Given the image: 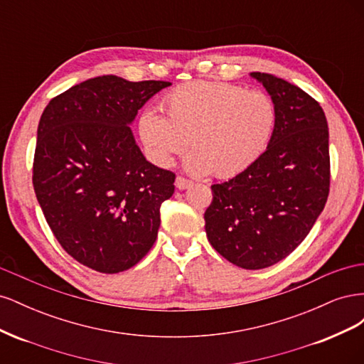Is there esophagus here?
I'll return each instance as SVG.
<instances>
[{"mask_svg":"<svg viewBox=\"0 0 364 364\" xmlns=\"http://www.w3.org/2000/svg\"><path fill=\"white\" fill-rule=\"evenodd\" d=\"M174 185H176V188H178V190H186V188H190V186H193V181L185 179V178H182V176H178V178H176Z\"/></svg>","mask_w":364,"mask_h":364,"instance_id":"1","label":"esophagus"}]
</instances>
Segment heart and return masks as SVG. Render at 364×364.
Wrapping results in <instances>:
<instances>
[{
	"mask_svg": "<svg viewBox=\"0 0 364 364\" xmlns=\"http://www.w3.org/2000/svg\"><path fill=\"white\" fill-rule=\"evenodd\" d=\"M167 118L156 109L139 115L138 132L150 159L170 167L188 149L186 170L230 178L247 170L267 150L278 121L272 97L223 82L185 83L164 98Z\"/></svg>",
	"mask_w": 364,
	"mask_h": 364,
	"instance_id": "heart-1",
	"label": "heart"
}]
</instances>
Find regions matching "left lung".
I'll return each mask as SVG.
<instances>
[{
	"label": "left lung",
	"instance_id": "obj_1",
	"mask_svg": "<svg viewBox=\"0 0 364 364\" xmlns=\"http://www.w3.org/2000/svg\"><path fill=\"white\" fill-rule=\"evenodd\" d=\"M250 75L274 102L277 127L255 164L211 186L205 230L229 262L258 270L289 257L323 211L329 134L323 109L301 87L266 73Z\"/></svg>",
	"mask_w": 364,
	"mask_h": 364
}]
</instances>
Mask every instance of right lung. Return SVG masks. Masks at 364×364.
<instances>
[{
    "label": "right lung",
    "instance_id": "obj_1",
    "mask_svg": "<svg viewBox=\"0 0 364 364\" xmlns=\"http://www.w3.org/2000/svg\"><path fill=\"white\" fill-rule=\"evenodd\" d=\"M170 85L100 75L43 109L33 186L60 246L92 270L124 272L156 241L159 208L173 196L176 176L144 158L130 124Z\"/></svg>",
    "mask_w": 364,
    "mask_h": 364
}]
</instances>
